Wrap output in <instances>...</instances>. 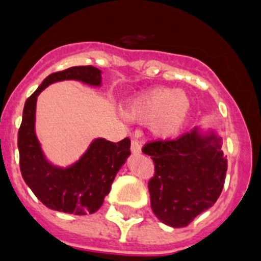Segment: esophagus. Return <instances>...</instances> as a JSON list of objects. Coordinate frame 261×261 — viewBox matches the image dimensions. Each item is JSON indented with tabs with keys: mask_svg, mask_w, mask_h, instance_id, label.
<instances>
[{
	"mask_svg": "<svg viewBox=\"0 0 261 261\" xmlns=\"http://www.w3.org/2000/svg\"><path fill=\"white\" fill-rule=\"evenodd\" d=\"M131 151L134 154H140L141 152V143L139 140H131Z\"/></svg>",
	"mask_w": 261,
	"mask_h": 261,
	"instance_id": "1",
	"label": "esophagus"
}]
</instances>
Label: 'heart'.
<instances>
[{
  "label": "heart",
  "mask_w": 261,
  "mask_h": 261,
  "mask_svg": "<svg viewBox=\"0 0 261 261\" xmlns=\"http://www.w3.org/2000/svg\"><path fill=\"white\" fill-rule=\"evenodd\" d=\"M192 110L187 92L170 87H154L130 99L125 115L128 120L149 125L154 136L170 139L183 130Z\"/></svg>",
  "instance_id": "1"
}]
</instances>
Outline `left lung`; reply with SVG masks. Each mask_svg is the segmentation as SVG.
I'll return each instance as SVG.
<instances>
[{"label":"left lung","instance_id":"1","mask_svg":"<svg viewBox=\"0 0 261 261\" xmlns=\"http://www.w3.org/2000/svg\"><path fill=\"white\" fill-rule=\"evenodd\" d=\"M155 174L149 180L154 215L172 227H186L211 208L225 184L227 159L215 131L194 127L175 140L147 143Z\"/></svg>","mask_w":261,"mask_h":261}]
</instances>
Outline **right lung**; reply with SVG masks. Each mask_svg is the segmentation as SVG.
Returning <instances> with one entry per match:
<instances>
[{
  "label": "right lung",
  "mask_w": 261,
  "mask_h": 261,
  "mask_svg": "<svg viewBox=\"0 0 261 261\" xmlns=\"http://www.w3.org/2000/svg\"><path fill=\"white\" fill-rule=\"evenodd\" d=\"M101 74V70L92 65L72 67L53 73L25 102L17 136L21 174L39 201L54 211L78 216L98 211L105 197L111 191L116 174L131 154L128 138L118 143L98 138L92 141L74 164L60 168L46 159L36 138V99L43 89L65 80L98 87Z\"/></svg>",
  "instance_id": "1"
}]
</instances>
